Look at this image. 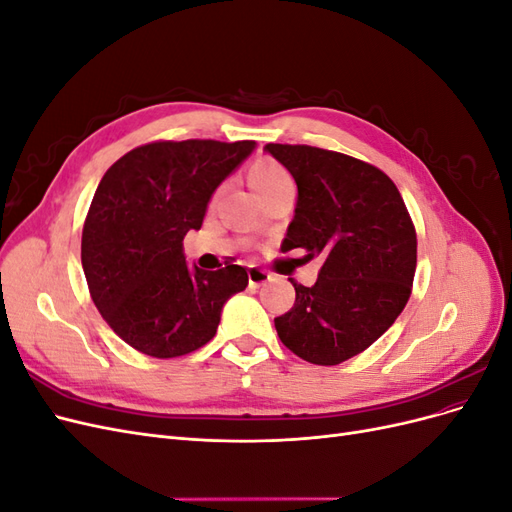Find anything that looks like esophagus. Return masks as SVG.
Segmentation results:
<instances>
[{
  "instance_id": "obj_1",
  "label": "esophagus",
  "mask_w": 512,
  "mask_h": 512,
  "mask_svg": "<svg viewBox=\"0 0 512 512\" xmlns=\"http://www.w3.org/2000/svg\"><path fill=\"white\" fill-rule=\"evenodd\" d=\"M247 280H250V286H262L271 280V273H267L265 269L250 267L247 269Z\"/></svg>"
}]
</instances>
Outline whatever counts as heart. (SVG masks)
Listing matches in <instances>:
<instances>
[{"mask_svg":"<svg viewBox=\"0 0 512 512\" xmlns=\"http://www.w3.org/2000/svg\"><path fill=\"white\" fill-rule=\"evenodd\" d=\"M250 183L260 198H267L284 188H294L288 170L275 160H258L250 166Z\"/></svg>","mask_w":512,"mask_h":512,"instance_id":"obj_1","label":"heart"}]
</instances>
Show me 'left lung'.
<instances>
[{
  "instance_id": "left-lung-1",
  "label": "left lung",
  "mask_w": 512,
  "mask_h": 512,
  "mask_svg": "<svg viewBox=\"0 0 512 512\" xmlns=\"http://www.w3.org/2000/svg\"><path fill=\"white\" fill-rule=\"evenodd\" d=\"M297 181L284 250L324 256L314 286L290 280L294 307L275 318L303 361L339 365L391 327L410 299L416 230L397 185L380 168L309 145L265 147Z\"/></svg>"
}]
</instances>
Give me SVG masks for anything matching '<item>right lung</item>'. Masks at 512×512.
I'll return each mask as SVG.
<instances>
[{
    "mask_svg": "<svg viewBox=\"0 0 512 512\" xmlns=\"http://www.w3.org/2000/svg\"><path fill=\"white\" fill-rule=\"evenodd\" d=\"M254 141H156L106 170L83 226L81 262L98 312L134 350L173 359L211 342L245 267H188L183 237Z\"/></svg>",
    "mask_w": 512,
    "mask_h": 512,
    "instance_id": "obj_1",
    "label": "right lung"
}]
</instances>
